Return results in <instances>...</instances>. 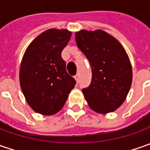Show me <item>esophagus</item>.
I'll return each mask as SVG.
<instances>
[{
    "label": "esophagus",
    "instance_id": "34e87169",
    "mask_svg": "<svg viewBox=\"0 0 150 150\" xmlns=\"http://www.w3.org/2000/svg\"><path fill=\"white\" fill-rule=\"evenodd\" d=\"M74 78H75V80L77 81V83H78L79 82V78H80V76H79V73H78L75 77H74Z\"/></svg>",
    "mask_w": 150,
    "mask_h": 150
}]
</instances>
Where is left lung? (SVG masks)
I'll return each instance as SVG.
<instances>
[{"mask_svg": "<svg viewBox=\"0 0 150 150\" xmlns=\"http://www.w3.org/2000/svg\"><path fill=\"white\" fill-rule=\"evenodd\" d=\"M75 38L92 68L91 84L83 89L88 106L102 114L115 111L132 84V66L126 51L116 38L100 29L81 30Z\"/></svg>", "mask_w": 150, "mask_h": 150, "instance_id": "left-lung-1", "label": "left lung"}]
</instances>
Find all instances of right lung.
I'll use <instances>...</instances> for the list:
<instances>
[{
	"mask_svg": "<svg viewBox=\"0 0 150 150\" xmlns=\"http://www.w3.org/2000/svg\"><path fill=\"white\" fill-rule=\"evenodd\" d=\"M72 32L51 28L27 47L21 62L20 85L27 103L42 115L58 112L66 103L76 81L66 70L61 53Z\"/></svg>",
	"mask_w": 150,
	"mask_h": 150,
	"instance_id": "obj_1",
	"label": "right lung"
}]
</instances>
